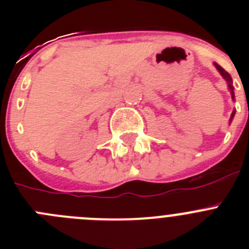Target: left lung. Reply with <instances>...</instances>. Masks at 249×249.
<instances>
[{"label":"left lung","mask_w":249,"mask_h":249,"mask_svg":"<svg viewBox=\"0 0 249 249\" xmlns=\"http://www.w3.org/2000/svg\"><path fill=\"white\" fill-rule=\"evenodd\" d=\"M214 65H215V67H217V70H218V71H219V73H221L222 76H223L224 80H226L228 82V87H230V91H231V94H232V98H234V93H233V86H232V78H231L230 73H228L227 71H224L223 68H222L219 65H217V63H214ZM233 116H234V112H233L232 116H231V120H232V118H233Z\"/></svg>","instance_id":"left-lung-1"}]
</instances>
